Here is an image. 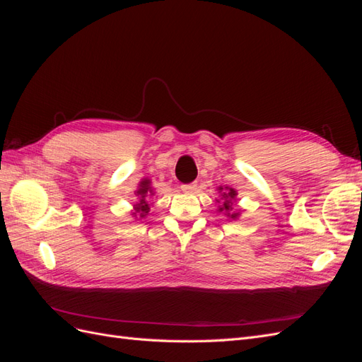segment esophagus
Instances as JSON below:
<instances>
[{
	"instance_id": "34e87169",
	"label": "esophagus",
	"mask_w": 362,
	"mask_h": 362,
	"mask_svg": "<svg viewBox=\"0 0 362 362\" xmlns=\"http://www.w3.org/2000/svg\"><path fill=\"white\" fill-rule=\"evenodd\" d=\"M194 189H196V184H194V182H190V184H182V185H181V190H182V192H185V193H192Z\"/></svg>"
}]
</instances>
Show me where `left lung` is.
Instances as JSON below:
<instances>
[{"instance_id":"obj_1","label":"left lung","mask_w":362,"mask_h":362,"mask_svg":"<svg viewBox=\"0 0 362 362\" xmlns=\"http://www.w3.org/2000/svg\"><path fill=\"white\" fill-rule=\"evenodd\" d=\"M218 190H222V187L221 189H218ZM223 198H225V202H223V205L221 206V211H231L233 210V201L231 199H234L235 198V192L231 189V190H229V193H223ZM229 214V213H228ZM237 214H231V217H235Z\"/></svg>"}]
</instances>
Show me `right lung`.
<instances>
[{"label": "right lung", "instance_id": "1", "mask_svg": "<svg viewBox=\"0 0 362 362\" xmlns=\"http://www.w3.org/2000/svg\"><path fill=\"white\" fill-rule=\"evenodd\" d=\"M151 193H152V190H151L149 181H148V180L141 181V182H140V189L137 190V194L140 196V204H137V206H136V213H140L141 217H144V216L149 211V205L146 204L145 198H146V196H149ZM136 213H134V214H136Z\"/></svg>", "mask_w": 362, "mask_h": 362}]
</instances>
